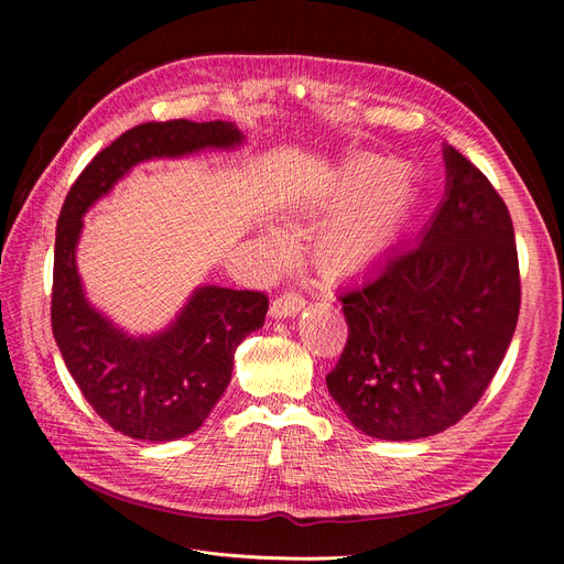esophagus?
<instances>
[{
  "label": "esophagus",
  "instance_id": "34e87169",
  "mask_svg": "<svg viewBox=\"0 0 564 564\" xmlns=\"http://www.w3.org/2000/svg\"><path fill=\"white\" fill-rule=\"evenodd\" d=\"M303 308H305V299L296 292H289V294H282L275 303H272V315L289 317V315H296Z\"/></svg>",
  "mask_w": 564,
  "mask_h": 564
}]
</instances>
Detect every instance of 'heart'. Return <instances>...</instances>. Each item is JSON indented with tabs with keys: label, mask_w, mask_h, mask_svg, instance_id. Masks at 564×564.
I'll return each instance as SVG.
<instances>
[{
	"label": "heart",
	"mask_w": 564,
	"mask_h": 564,
	"mask_svg": "<svg viewBox=\"0 0 564 564\" xmlns=\"http://www.w3.org/2000/svg\"><path fill=\"white\" fill-rule=\"evenodd\" d=\"M340 197L357 202L336 220L329 247L344 261L362 263L398 237L414 199V178L404 164L381 169L365 162L346 174Z\"/></svg>",
	"instance_id": "heart-1"
}]
</instances>
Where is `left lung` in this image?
Segmentation results:
<instances>
[{
    "label": "left lung",
    "instance_id": "1",
    "mask_svg": "<svg viewBox=\"0 0 564 564\" xmlns=\"http://www.w3.org/2000/svg\"><path fill=\"white\" fill-rule=\"evenodd\" d=\"M445 197L416 242L340 292L348 340L327 388L369 437L409 442L464 419L520 313L513 220L487 176L442 148Z\"/></svg>",
    "mask_w": 564,
    "mask_h": 564
}]
</instances>
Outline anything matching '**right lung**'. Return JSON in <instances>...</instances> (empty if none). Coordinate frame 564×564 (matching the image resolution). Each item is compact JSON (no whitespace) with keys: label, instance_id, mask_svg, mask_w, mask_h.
Wrapping results in <instances>:
<instances>
[{"label":"right lung","instance_id":"1","mask_svg":"<svg viewBox=\"0 0 564 564\" xmlns=\"http://www.w3.org/2000/svg\"><path fill=\"white\" fill-rule=\"evenodd\" d=\"M245 133L232 122H148L129 129L87 164L67 193L56 226L51 327L82 395L117 433L169 442L195 433L224 395L235 350L263 327L268 296L197 286L158 334L131 336L87 299L77 270L82 216L135 164L199 150H232Z\"/></svg>","mask_w":564,"mask_h":564}]
</instances>
